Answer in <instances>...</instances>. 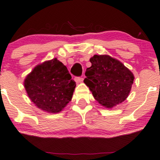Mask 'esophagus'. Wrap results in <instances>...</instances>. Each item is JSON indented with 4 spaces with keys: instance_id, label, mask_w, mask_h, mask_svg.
I'll use <instances>...</instances> for the list:
<instances>
[{
    "instance_id": "obj_1",
    "label": "esophagus",
    "mask_w": 160,
    "mask_h": 160,
    "mask_svg": "<svg viewBox=\"0 0 160 160\" xmlns=\"http://www.w3.org/2000/svg\"><path fill=\"white\" fill-rule=\"evenodd\" d=\"M74 80H75V81L77 82V83H82L83 80V78H82V77H75Z\"/></svg>"
}]
</instances>
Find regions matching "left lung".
<instances>
[{"instance_id":"obj_1","label":"left lung","mask_w":160,"mask_h":160,"mask_svg":"<svg viewBox=\"0 0 160 160\" xmlns=\"http://www.w3.org/2000/svg\"><path fill=\"white\" fill-rule=\"evenodd\" d=\"M90 62L91 67L87 69L83 82L94 99L108 109L125 101L133 84L134 74L108 55H94Z\"/></svg>"}]
</instances>
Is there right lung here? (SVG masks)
Wrapping results in <instances>:
<instances>
[{
	"label": "right lung",
	"instance_id": "add662e5",
	"mask_svg": "<svg viewBox=\"0 0 160 160\" xmlns=\"http://www.w3.org/2000/svg\"><path fill=\"white\" fill-rule=\"evenodd\" d=\"M26 93L38 108L47 113H59L72 99L76 82L67 67L57 58L34 67L24 80Z\"/></svg>",
	"mask_w": 160,
	"mask_h": 160
}]
</instances>
